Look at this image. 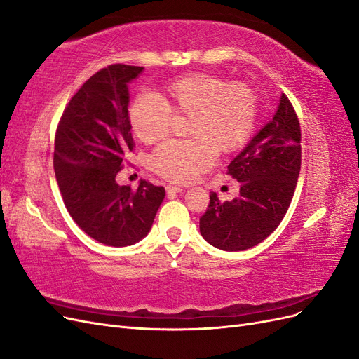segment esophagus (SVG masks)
Returning <instances> with one entry per match:
<instances>
[{"label":"esophagus","instance_id":"esophagus-1","mask_svg":"<svg viewBox=\"0 0 359 359\" xmlns=\"http://www.w3.org/2000/svg\"><path fill=\"white\" fill-rule=\"evenodd\" d=\"M166 191H168L169 194H173V193H182V191H184V189H182V187H180V186H168V187H166Z\"/></svg>","mask_w":359,"mask_h":359}]
</instances>
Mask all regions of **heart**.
Segmentation results:
<instances>
[{"instance_id": "b5f03b06", "label": "heart", "mask_w": 359, "mask_h": 359, "mask_svg": "<svg viewBox=\"0 0 359 359\" xmlns=\"http://www.w3.org/2000/svg\"><path fill=\"white\" fill-rule=\"evenodd\" d=\"M257 104V94L244 82L190 73L166 82L157 97H135L128 123L139 140L154 144L168 135L172 114L189 115L190 139L165 142L149 160L160 177L186 182L211 168L217 153L231 154L247 142L256 126Z\"/></svg>"}]
</instances>
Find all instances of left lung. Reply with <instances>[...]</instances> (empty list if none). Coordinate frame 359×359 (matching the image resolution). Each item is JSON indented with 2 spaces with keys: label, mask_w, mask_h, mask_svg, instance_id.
I'll return each mask as SVG.
<instances>
[{
  "label": "left lung",
  "mask_w": 359,
  "mask_h": 359,
  "mask_svg": "<svg viewBox=\"0 0 359 359\" xmlns=\"http://www.w3.org/2000/svg\"><path fill=\"white\" fill-rule=\"evenodd\" d=\"M299 169L301 127L290 100L281 94L274 118L227 166V173L241 182L240 196L222 202L210 194L199 220L202 236L226 252L262 243L287 212Z\"/></svg>",
  "instance_id": "obj_1"
}]
</instances>
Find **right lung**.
I'll return each mask as SVG.
<instances>
[{"label": "right lung", "mask_w": 359, "mask_h": 359, "mask_svg": "<svg viewBox=\"0 0 359 359\" xmlns=\"http://www.w3.org/2000/svg\"><path fill=\"white\" fill-rule=\"evenodd\" d=\"M144 67L112 64L93 74L64 109L53 169L64 205L81 229L106 245L148 235L165 189L142 180L137 190L115 181L133 151L127 85Z\"/></svg>", "instance_id": "add662e5"}]
</instances>
